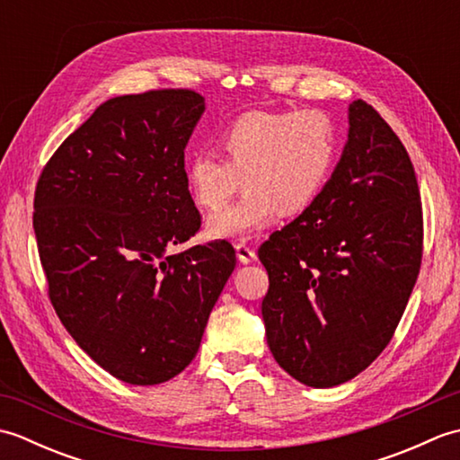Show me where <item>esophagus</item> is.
Returning <instances> with one entry per match:
<instances>
[{"mask_svg": "<svg viewBox=\"0 0 460 460\" xmlns=\"http://www.w3.org/2000/svg\"><path fill=\"white\" fill-rule=\"evenodd\" d=\"M235 251H237V259L243 262V265H249V262L257 261V252L252 251L251 247H247L245 243H237Z\"/></svg>", "mask_w": 460, "mask_h": 460, "instance_id": "34e87169", "label": "esophagus"}]
</instances>
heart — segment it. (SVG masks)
<instances>
[{
    "label": "heart",
    "instance_id": "heart-1",
    "mask_svg": "<svg viewBox=\"0 0 460 460\" xmlns=\"http://www.w3.org/2000/svg\"><path fill=\"white\" fill-rule=\"evenodd\" d=\"M215 154L185 165L195 205L217 209L243 180L246 193L208 219L213 239H247L269 227L279 209L298 213L324 188L338 152L336 126L320 111L249 112L219 134Z\"/></svg>",
    "mask_w": 460,
    "mask_h": 460
}]
</instances>
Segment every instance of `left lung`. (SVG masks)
Listing matches in <instances>:
<instances>
[{"label": "left lung", "instance_id": "left-lung-1", "mask_svg": "<svg viewBox=\"0 0 460 460\" xmlns=\"http://www.w3.org/2000/svg\"><path fill=\"white\" fill-rule=\"evenodd\" d=\"M421 252L413 164L389 124L354 101L330 180L259 249L269 272L262 320L279 366L318 389L364 371L402 320Z\"/></svg>", "mask_w": 460, "mask_h": 460}]
</instances>
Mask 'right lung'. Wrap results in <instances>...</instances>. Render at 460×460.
I'll use <instances>...</instances> for the list:
<instances>
[{"label":"right lung","instance_id":"obj_1","mask_svg":"<svg viewBox=\"0 0 460 460\" xmlns=\"http://www.w3.org/2000/svg\"><path fill=\"white\" fill-rule=\"evenodd\" d=\"M203 112L193 91L116 96L37 181L33 229L57 316L132 385L164 384L191 364L237 265L225 241L172 252L201 225L183 150Z\"/></svg>","mask_w":460,"mask_h":460}]
</instances>
